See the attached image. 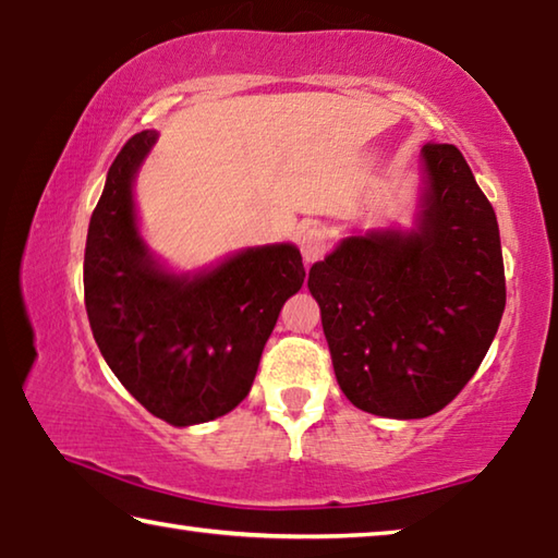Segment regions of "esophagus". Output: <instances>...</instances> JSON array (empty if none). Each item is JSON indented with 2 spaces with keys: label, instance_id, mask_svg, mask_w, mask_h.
Returning a JSON list of instances; mask_svg holds the SVG:
<instances>
[{
  "label": "esophagus",
  "instance_id": "1",
  "mask_svg": "<svg viewBox=\"0 0 558 558\" xmlns=\"http://www.w3.org/2000/svg\"><path fill=\"white\" fill-rule=\"evenodd\" d=\"M300 251L302 258H305L310 266V263L319 260L329 251V235L319 229V226H310V229H305V233L300 235Z\"/></svg>",
  "mask_w": 558,
  "mask_h": 558
}]
</instances>
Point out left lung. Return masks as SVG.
<instances>
[{
    "label": "left lung",
    "mask_w": 558,
    "mask_h": 558,
    "mask_svg": "<svg viewBox=\"0 0 558 558\" xmlns=\"http://www.w3.org/2000/svg\"><path fill=\"white\" fill-rule=\"evenodd\" d=\"M418 229L349 235L310 268L339 389L384 418H426L483 364L505 313L493 204L456 145L421 149Z\"/></svg>",
    "instance_id": "8db88e82"
}]
</instances>
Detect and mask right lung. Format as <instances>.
Segmentation results:
<instances>
[{
  "instance_id": "obj_1",
  "label": "right lung",
  "mask_w": 558,
  "mask_h": 558,
  "mask_svg": "<svg viewBox=\"0 0 558 558\" xmlns=\"http://www.w3.org/2000/svg\"><path fill=\"white\" fill-rule=\"evenodd\" d=\"M157 132L132 135L90 216L83 290L96 344L120 384L172 426L233 411L248 396L280 307L302 288L295 245L241 251L199 276H172L137 233L132 179Z\"/></svg>"
}]
</instances>
